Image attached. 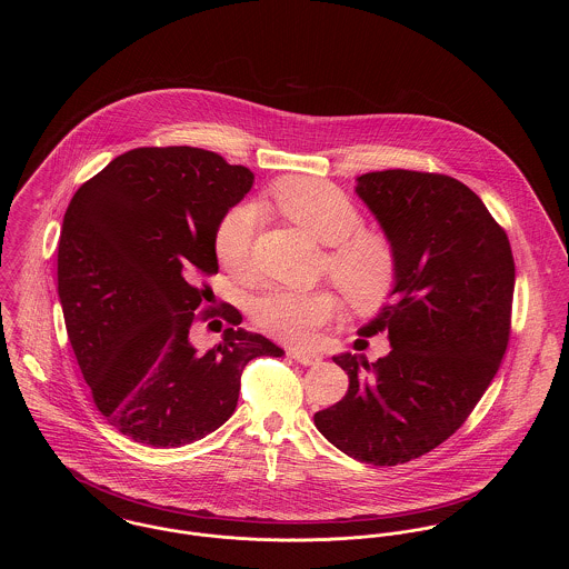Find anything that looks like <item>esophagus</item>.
<instances>
[{
	"label": "esophagus",
	"mask_w": 569,
	"mask_h": 569,
	"mask_svg": "<svg viewBox=\"0 0 569 569\" xmlns=\"http://www.w3.org/2000/svg\"><path fill=\"white\" fill-rule=\"evenodd\" d=\"M290 356L300 362V365H305V367H311V365H320L322 362V356L318 352H311V350H300V348H292L290 350Z\"/></svg>",
	"instance_id": "esophagus-1"
}]
</instances>
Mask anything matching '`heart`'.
I'll return each instance as SVG.
<instances>
[{
    "mask_svg": "<svg viewBox=\"0 0 569 569\" xmlns=\"http://www.w3.org/2000/svg\"><path fill=\"white\" fill-rule=\"evenodd\" d=\"M272 202L305 234L325 247L326 269L332 283L358 311H373L392 292L399 258L392 241L373 230H360L362 217L352 200L322 179L295 177L277 183ZM262 223L256 204H239L221 217L216 230V256L223 269L241 272L251 258V244ZM337 311L328 292L298 295L272 290L256 298V325L283 341L307 343Z\"/></svg>",
    "mask_w": 569,
    "mask_h": 569,
    "instance_id": "heart-1",
    "label": "heart"
}]
</instances>
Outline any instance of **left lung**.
I'll return each instance as SVG.
<instances>
[{
    "mask_svg": "<svg viewBox=\"0 0 569 569\" xmlns=\"http://www.w3.org/2000/svg\"><path fill=\"white\" fill-rule=\"evenodd\" d=\"M399 258L397 283L358 330L388 332L371 362L337 353L346 397L313 416L348 457L390 467L431 452L459 429L495 378L510 337L515 258L485 202L457 179L378 170L356 179Z\"/></svg>",
    "mask_w": 569,
    "mask_h": 569,
    "instance_id": "left-lung-1",
    "label": "left lung"
}]
</instances>
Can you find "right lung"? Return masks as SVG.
<instances>
[{"instance_id":"1","label":"right lung","mask_w":569,"mask_h":569,"mask_svg":"<svg viewBox=\"0 0 569 569\" xmlns=\"http://www.w3.org/2000/svg\"><path fill=\"white\" fill-rule=\"evenodd\" d=\"M251 186L249 168L213 151L142 147L82 183L63 216L68 337L96 407L138 443L179 448L213 433L237 409L244 365L283 356L244 328H226L209 350L193 343L198 320L241 325L232 305L196 311L213 295L198 283L219 271L217 226Z\"/></svg>"}]
</instances>
